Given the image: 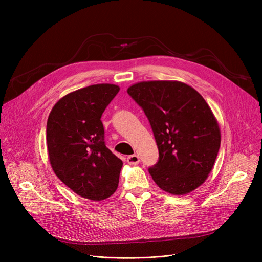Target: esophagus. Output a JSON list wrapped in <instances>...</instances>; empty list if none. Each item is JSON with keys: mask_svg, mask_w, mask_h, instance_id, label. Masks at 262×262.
I'll return each instance as SVG.
<instances>
[{"mask_svg": "<svg viewBox=\"0 0 262 262\" xmlns=\"http://www.w3.org/2000/svg\"><path fill=\"white\" fill-rule=\"evenodd\" d=\"M126 162L130 165H138L140 163V157L138 155H130L126 158Z\"/></svg>", "mask_w": 262, "mask_h": 262, "instance_id": "obj_1", "label": "esophagus"}]
</instances>
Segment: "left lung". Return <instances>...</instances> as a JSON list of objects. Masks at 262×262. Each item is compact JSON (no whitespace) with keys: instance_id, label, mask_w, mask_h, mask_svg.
Here are the masks:
<instances>
[{"instance_id":"obj_1","label":"left lung","mask_w":262,"mask_h":262,"mask_svg":"<svg viewBox=\"0 0 262 262\" xmlns=\"http://www.w3.org/2000/svg\"><path fill=\"white\" fill-rule=\"evenodd\" d=\"M128 94L152 126L160 157L148 171L156 185L177 195L201 186L221 145L219 123L207 101L178 81L140 82Z\"/></svg>"}]
</instances>
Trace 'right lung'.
Listing matches in <instances>:
<instances>
[{
  "mask_svg": "<svg viewBox=\"0 0 262 262\" xmlns=\"http://www.w3.org/2000/svg\"><path fill=\"white\" fill-rule=\"evenodd\" d=\"M120 87L96 84L70 93L47 121V148L58 178L85 199L101 201L118 188L122 161L105 144L102 113Z\"/></svg>",
  "mask_w": 262,
  "mask_h": 262,
  "instance_id": "obj_1",
  "label": "right lung"
}]
</instances>
